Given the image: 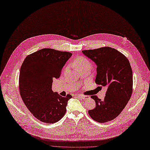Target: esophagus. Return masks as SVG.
<instances>
[{
	"instance_id": "1",
	"label": "esophagus",
	"mask_w": 150,
	"mask_h": 150,
	"mask_svg": "<svg viewBox=\"0 0 150 150\" xmlns=\"http://www.w3.org/2000/svg\"><path fill=\"white\" fill-rule=\"evenodd\" d=\"M76 96L77 97H80V98H81L83 99H88L89 97L88 96H84V95H81V94H76Z\"/></svg>"
}]
</instances>
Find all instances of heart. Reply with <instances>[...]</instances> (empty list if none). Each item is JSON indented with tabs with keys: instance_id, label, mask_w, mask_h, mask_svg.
<instances>
[{
	"instance_id": "obj_1",
	"label": "heart",
	"mask_w": 150,
	"mask_h": 150,
	"mask_svg": "<svg viewBox=\"0 0 150 150\" xmlns=\"http://www.w3.org/2000/svg\"><path fill=\"white\" fill-rule=\"evenodd\" d=\"M75 66L77 68H79L83 66H88L91 67V63L89 59L84 57H79L76 59L75 60Z\"/></svg>"
}]
</instances>
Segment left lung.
Returning a JSON list of instances; mask_svg holds the SVG:
<instances>
[{
    "mask_svg": "<svg viewBox=\"0 0 150 150\" xmlns=\"http://www.w3.org/2000/svg\"><path fill=\"white\" fill-rule=\"evenodd\" d=\"M82 52L96 64V83L107 87L103 100L97 96H91L96 102V107L89 110L88 113L99 122L113 120L125 108L132 93L133 77L130 62L121 52L111 47Z\"/></svg>",
    "mask_w": 150,
    "mask_h": 150,
    "instance_id": "left-lung-1",
    "label": "left lung"
}]
</instances>
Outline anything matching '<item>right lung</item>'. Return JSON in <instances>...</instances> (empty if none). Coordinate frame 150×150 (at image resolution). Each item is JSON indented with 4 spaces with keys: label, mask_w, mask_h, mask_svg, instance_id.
<instances>
[{
    "label": "right lung",
    "mask_w": 150,
    "mask_h": 150,
    "mask_svg": "<svg viewBox=\"0 0 150 150\" xmlns=\"http://www.w3.org/2000/svg\"><path fill=\"white\" fill-rule=\"evenodd\" d=\"M72 55L67 51L43 48L28 55L20 69L19 89L27 108L37 119L52 124L66 112L68 100L52 91L54 79H59L62 69Z\"/></svg>",
    "instance_id": "right-lung-1"
}]
</instances>
